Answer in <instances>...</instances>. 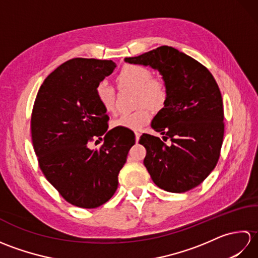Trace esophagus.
<instances>
[{
	"instance_id": "34e87169",
	"label": "esophagus",
	"mask_w": 258,
	"mask_h": 258,
	"mask_svg": "<svg viewBox=\"0 0 258 258\" xmlns=\"http://www.w3.org/2000/svg\"><path fill=\"white\" fill-rule=\"evenodd\" d=\"M140 138H141V133L135 132V141H136V143H138V142L140 141Z\"/></svg>"
}]
</instances>
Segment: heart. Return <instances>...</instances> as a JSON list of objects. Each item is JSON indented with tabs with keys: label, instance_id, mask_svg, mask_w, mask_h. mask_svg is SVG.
Instances as JSON below:
<instances>
[{
	"label": "heart",
	"instance_id": "heart-1",
	"mask_svg": "<svg viewBox=\"0 0 258 258\" xmlns=\"http://www.w3.org/2000/svg\"><path fill=\"white\" fill-rule=\"evenodd\" d=\"M116 81L119 87H128L138 92L136 104L141 106L134 112L123 113L114 119L112 123L114 128L139 130L151 118L147 105L155 109L165 105L169 93L167 82L162 76H152V71L149 68L138 64L125 65L117 74ZM95 94L105 111H114L115 90L107 81H101L96 85Z\"/></svg>",
	"mask_w": 258,
	"mask_h": 258
}]
</instances>
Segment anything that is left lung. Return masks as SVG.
<instances>
[{"mask_svg":"<svg viewBox=\"0 0 258 258\" xmlns=\"http://www.w3.org/2000/svg\"><path fill=\"white\" fill-rule=\"evenodd\" d=\"M125 62L157 70L168 84L165 105L153 118L156 136L143 134L144 165L158 187L184 193L215 168L224 138L223 98L204 65L172 46H160Z\"/></svg>","mask_w":258,"mask_h":258,"instance_id":"1","label":"left lung"}]
</instances>
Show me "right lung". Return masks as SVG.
Masks as SVG:
<instances>
[{"instance_id":"obj_1","label":"right lung","mask_w":258,"mask_h":258,"mask_svg":"<svg viewBox=\"0 0 258 258\" xmlns=\"http://www.w3.org/2000/svg\"><path fill=\"white\" fill-rule=\"evenodd\" d=\"M115 68L111 59H70L44 80L33 106L31 133L38 165L63 199L78 207L95 208L111 199L135 144V136L107 131L108 116L95 94L96 85ZM102 136L103 145L91 150L90 142Z\"/></svg>"}]
</instances>
